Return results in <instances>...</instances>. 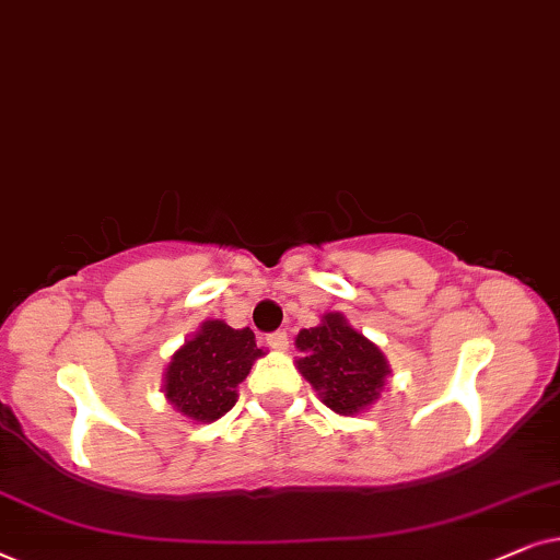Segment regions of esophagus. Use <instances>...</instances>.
Returning a JSON list of instances; mask_svg holds the SVG:
<instances>
[{
    "mask_svg": "<svg viewBox=\"0 0 560 560\" xmlns=\"http://www.w3.org/2000/svg\"><path fill=\"white\" fill-rule=\"evenodd\" d=\"M266 342L271 346L273 350H287L289 348V335L284 330H276V332H268L266 335Z\"/></svg>",
    "mask_w": 560,
    "mask_h": 560,
    "instance_id": "1",
    "label": "esophagus"
}]
</instances>
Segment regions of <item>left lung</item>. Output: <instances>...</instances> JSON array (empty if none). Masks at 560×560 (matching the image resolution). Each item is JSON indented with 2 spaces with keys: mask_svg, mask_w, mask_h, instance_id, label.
<instances>
[{
  "mask_svg": "<svg viewBox=\"0 0 560 560\" xmlns=\"http://www.w3.org/2000/svg\"><path fill=\"white\" fill-rule=\"evenodd\" d=\"M296 348L302 350L296 369L338 415L369 409L392 374L378 346L350 327L340 312H327L317 327L300 330Z\"/></svg>",
  "mask_w": 560,
  "mask_h": 560,
  "instance_id": "8db88e82",
  "label": "left lung"
}]
</instances>
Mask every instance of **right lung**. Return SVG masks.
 I'll use <instances>...</instances> for the list:
<instances>
[{
	"mask_svg": "<svg viewBox=\"0 0 560 560\" xmlns=\"http://www.w3.org/2000/svg\"><path fill=\"white\" fill-rule=\"evenodd\" d=\"M260 355L250 327L235 330L222 319H207L171 355L163 392L176 412L194 422H214L235 407L237 384Z\"/></svg>",
	"mask_w": 560,
	"mask_h": 560,
	"instance_id": "1",
	"label": "right lung"
}]
</instances>
